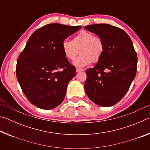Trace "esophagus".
<instances>
[{
	"label": "esophagus",
	"instance_id": "1",
	"mask_svg": "<svg viewBox=\"0 0 150 150\" xmlns=\"http://www.w3.org/2000/svg\"><path fill=\"white\" fill-rule=\"evenodd\" d=\"M83 71V69H81V68H79V67L76 68V72H80V71Z\"/></svg>",
	"mask_w": 150,
	"mask_h": 150
}]
</instances>
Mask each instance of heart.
Returning a JSON list of instances; mask_svg holds the SVG:
<instances>
[{"mask_svg":"<svg viewBox=\"0 0 150 150\" xmlns=\"http://www.w3.org/2000/svg\"><path fill=\"white\" fill-rule=\"evenodd\" d=\"M62 51L67 59L73 61L79 53H81L75 65L84 67L91 62H98L102 58L105 45L100 37L95 36L88 31H81L72 39L71 42L65 40L62 43Z\"/></svg>","mask_w":150,"mask_h":150,"instance_id":"obj_1","label":"heart"}]
</instances>
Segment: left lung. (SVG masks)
Returning a JSON list of instances; mask_svg holds the SVG:
<instances>
[{
	"label": "left lung",
	"mask_w": 150,
	"mask_h": 150,
	"mask_svg": "<svg viewBox=\"0 0 150 150\" xmlns=\"http://www.w3.org/2000/svg\"><path fill=\"white\" fill-rule=\"evenodd\" d=\"M103 40L105 51L93 68L86 71L85 93L96 105L111 106L126 95L136 77L138 57L132 42L123 30L107 24L85 26Z\"/></svg>",
	"instance_id": "left-lung-1"
}]
</instances>
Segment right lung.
I'll return each instance as SVG.
<instances>
[{
  "label": "right lung",
  "mask_w": 150,
  "mask_h": 150,
  "mask_svg": "<svg viewBox=\"0 0 150 150\" xmlns=\"http://www.w3.org/2000/svg\"><path fill=\"white\" fill-rule=\"evenodd\" d=\"M81 28L49 24L30 36L18 58L16 73L32 105L50 110L63 102L68 83L75 75V67L63 54L62 43Z\"/></svg>",
  "instance_id": "obj_1"
}]
</instances>
